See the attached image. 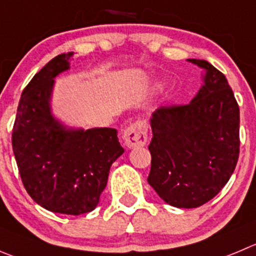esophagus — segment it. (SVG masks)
<instances>
[{
	"instance_id": "1",
	"label": "esophagus",
	"mask_w": 256,
	"mask_h": 256,
	"mask_svg": "<svg viewBox=\"0 0 256 256\" xmlns=\"http://www.w3.org/2000/svg\"><path fill=\"white\" fill-rule=\"evenodd\" d=\"M124 142L128 148L144 146L148 142V125L144 120L131 124L122 134Z\"/></svg>"
}]
</instances>
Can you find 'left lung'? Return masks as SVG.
<instances>
[{
	"label": "left lung",
	"instance_id": "left-lung-1",
	"mask_svg": "<svg viewBox=\"0 0 256 256\" xmlns=\"http://www.w3.org/2000/svg\"><path fill=\"white\" fill-rule=\"evenodd\" d=\"M204 84L188 104L159 107L150 118L148 182L168 204L196 208L228 182L238 159L240 111L228 80L202 59Z\"/></svg>",
	"mask_w": 256,
	"mask_h": 256
}]
</instances>
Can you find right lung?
Here are the masks:
<instances>
[{"label": "right lung", "instance_id": "add662e5", "mask_svg": "<svg viewBox=\"0 0 256 256\" xmlns=\"http://www.w3.org/2000/svg\"><path fill=\"white\" fill-rule=\"evenodd\" d=\"M73 54L52 58L25 87L12 149L30 197L48 211L78 216L98 204L110 168L124 148L114 128H69L52 114L54 78L68 70Z\"/></svg>", "mask_w": 256, "mask_h": 256}]
</instances>
